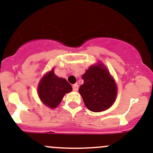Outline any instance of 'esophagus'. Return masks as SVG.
<instances>
[{"mask_svg":"<svg viewBox=\"0 0 153 153\" xmlns=\"http://www.w3.org/2000/svg\"><path fill=\"white\" fill-rule=\"evenodd\" d=\"M78 87H79V86H78L77 84H74V85H73V90L77 91L78 90Z\"/></svg>","mask_w":153,"mask_h":153,"instance_id":"34e87169","label":"esophagus"}]
</instances>
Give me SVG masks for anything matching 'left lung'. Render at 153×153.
Masks as SVG:
<instances>
[{
  "label": "left lung",
  "mask_w": 153,
  "mask_h": 153,
  "mask_svg": "<svg viewBox=\"0 0 153 153\" xmlns=\"http://www.w3.org/2000/svg\"><path fill=\"white\" fill-rule=\"evenodd\" d=\"M82 78L84 82L79 92L89 110L103 111L114 104L117 97V85L104 64L99 63L89 67Z\"/></svg>",
  "instance_id": "left-lung-1"
}]
</instances>
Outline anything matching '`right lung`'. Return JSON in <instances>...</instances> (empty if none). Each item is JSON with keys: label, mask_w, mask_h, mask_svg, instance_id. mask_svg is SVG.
<instances>
[{"label": "right lung", "mask_w": 153, "mask_h": 153, "mask_svg": "<svg viewBox=\"0 0 153 153\" xmlns=\"http://www.w3.org/2000/svg\"><path fill=\"white\" fill-rule=\"evenodd\" d=\"M72 91V86L64 78L58 77L54 69L47 73L41 79L38 86L39 99L45 105L55 108L60 104L66 93Z\"/></svg>", "instance_id": "add662e5"}]
</instances>
